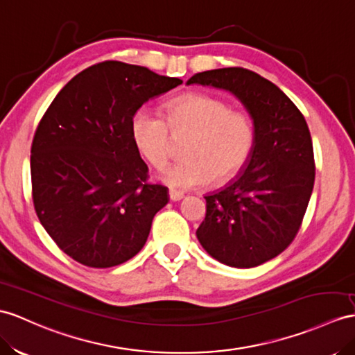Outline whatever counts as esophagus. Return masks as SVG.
I'll return each instance as SVG.
<instances>
[{
    "label": "esophagus",
    "instance_id": "34e87169",
    "mask_svg": "<svg viewBox=\"0 0 355 355\" xmlns=\"http://www.w3.org/2000/svg\"><path fill=\"white\" fill-rule=\"evenodd\" d=\"M168 196H170L171 202H179V200H182V198H184V193L176 191V189H170Z\"/></svg>",
    "mask_w": 355,
    "mask_h": 355
}]
</instances>
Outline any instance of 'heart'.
<instances>
[{"label":"heart","instance_id":"1","mask_svg":"<svg viewBox=\"0 0 355 355\" xmlns=\"http://www.w3.org/2000/svg\"><path fill=\"white\" fill-rule=\"evenodd\" d=\"M167 122L149 108L131 119L137 150L153 167H162L175 152V140L189 137L184 159L164 170L161 179L173 188L189 189L211 180L226 182L243 168L254 149V125L245 111L232 110L224 99L187 93L167 103Z\"/></svg>","mask_w":355,"mask_h":355}]
</instances>
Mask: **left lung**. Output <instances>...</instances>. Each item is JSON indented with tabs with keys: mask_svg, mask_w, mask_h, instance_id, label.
I'll return each instance as SVG.
<instances>
[{
	"mask_svg": "<svg viewBox=\"0 0 355 355\" xmlns=\"http://www.w3.org/2000/svg\"><path fill=\"white\" fill-rule=\"evenodd\" d=\"M187 84L230 92L248 111L256 134L239 175L205 197L198 243L224 265H262L295 238L313 191V144L306 119L277 85L244 67L196 73Z\"/></svg>",
	"mask_w": 355,
	"mask_h": 355,
	"instance_id": "left-lung-1",
	"label": "left lung"
}]
</instances>
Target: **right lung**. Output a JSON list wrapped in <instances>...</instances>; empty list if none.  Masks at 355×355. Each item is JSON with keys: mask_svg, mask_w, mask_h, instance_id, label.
I'll use <instances>...</instances> for the list:
<instances>
[{"mask_svg": "<svg viewBox=\"0 0 355 355\" xmlns=\"http://www.w3.org/2000/svg\"><path fill=\"white\" fill-rule=\"evenodd\" d=\"M179 84L148 67L103 62L73 76L43 114L31 146L33 203L48 235L73 261L116 266L148 241L168 188L148 184L131 119Z\"/></svg>", "mask_w": 355, "mask_h": 355, "instance_id": "obj_1", "label": "right lung"}]
</instances>
